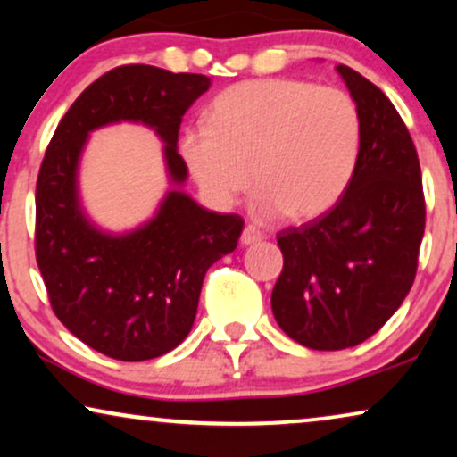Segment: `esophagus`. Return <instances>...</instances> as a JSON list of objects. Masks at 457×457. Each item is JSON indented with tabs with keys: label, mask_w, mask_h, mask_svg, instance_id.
Returning <instances> with one entry per match:
<instances>
[{
	"label": "esophagus",
	"mask_w": 457,
	"mask_h": 457,
	"mask_svg": "<svg viewBox=\"0 0 457 457\" xmlns=\"http://www.w3.org/2000/svg\"><path fill=\"white\" fill-rule=\"evenodd\" d=\"M262 238H263V236L259 234L257 229L253 228V225H246V228L242 229V234H240V245H242V246L255 245V242H259Z\"/></svg>",
	"instance_id": "obj_1"
}]
</instances>
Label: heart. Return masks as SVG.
Listing matches in <instances>:
<instances>
[{"label": "heart", "mask_w": 457, "mask_h": 457, "mask_svg": "<svg viewBox=\"0 0 457 457\" xmlns=\"http://www.w3.org/2000/svg\"><path fill=\"white\" fill-rule=\"evenodd\" d=\"M361 137V112L348 92L295 78L248 79L212 101L211 124L186 129L181 155L217 209H229L257 179V219L288 212L308 221L344 195Z\"/></svg>", "instance_id": "b5f03b06"}]
</instances>
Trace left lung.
I'll return each instance as SVG.
<instances>
[{
    "label": "left lung",
    "instance_id": "1",
    "mask_svg": "<svg viewBox=\"0 0 457 457\" xmlns=\"http://www.w3.org/2000/svg\"><path fill=\"white\" fill-rule=\"evenodd\" d=\"M335 69L361 112V154L331 211L278 234L285 265L271 291L276 322L312 350L352 348L386 325L413 285L426 225L405 122L378 86Z\"/></svg>",
    "mask_w": 457,
    "mask_h": 457
}]
</instances>
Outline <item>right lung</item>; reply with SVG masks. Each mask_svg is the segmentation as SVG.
I'll use <instances>...</instances> for the list:
<instances>
[{"mask_svg":"<svg viewBox=\"0 0 457 457\" xmlns=\"http://www.w3.org/2000/svg\"><path fill=\"white\" fill-rule=\"evenodd\" d=\"M211 79L152 65L115 67L75 99L56 126L36 187V257L59 320L115 361H149L192 331L206 270L238 246L242 217L206 211L177 189L187 166L179 126ZM137 121L165 143L175 190L156 215L124 235L103 233L81 209L77 169L89 132Z\"/></svg>","mask_w":457,"mask_h":457,"instance_id":"add662e5","label":"right lung"}]
</instances>
